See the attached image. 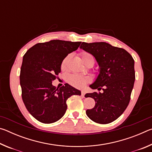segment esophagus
I'll return each mask as SVG.
<instances>
[{"instance_id": "34e87169", "label": "esophagus", "mask_w": 152, "mask_h": 152, "mask_svg": "<svg viewBox=\"0 0 152 152\" xmlns=\"http://www.w3.org/2000/svg\"><path fill=\"white\" fill-rule=\"evenodd\" d=\"M81 95H82V97H84V95H85V91H81Z\"/></svg>"}]
</instances>
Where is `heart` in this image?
<instances>
[{
	"label": "heart",
	"mask_w": 152,
	"mask_h": 152,
	"mask_svg": "<svg viewBox=\"0 0 152 152\" xmlns=\"http://www.w3.org/2000/svg\"><path fill=\"white\" fill-rule=\"evenodd\" d=\"M81 57L82 60L84 62H85V61L87 59L92 57V56L91 53H87V52H82L81 53ZM70 58V56H66V57L64 59L61 61V70H66L67 69V63H68V61ZM68 81L69 83H70L71 85H72L74 87H76V88H82L86 84L90 82V78L88 77L82 76L81 75H78V74H72V75H70L68 77Z\"/></svg>",
	"instance_id": "obj_1"
}]
</instances>
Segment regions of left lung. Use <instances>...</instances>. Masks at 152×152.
I'll use <instances>...</instances> for the list:
<instances>
[{"label": "left lung", "instance_id": "8db88e82", "mask_svg": "<svg viewBox=\"0 0 152 152\" xmlns=\"http://www.w3.org/2000/svg\"><path fill=\"white\" fill-rule=\"evenodd\" d=\"M80 48L93 56L100 67L99 76L90 87L103 91L86 94L85 97L96 102L93 109L86 110L87 116L100 124L111 123L129 103L135 79L134 60L124 49L106 42H82Z\"/></svg>", "mask_w": 152, "mask_h": 152}]
</instances>
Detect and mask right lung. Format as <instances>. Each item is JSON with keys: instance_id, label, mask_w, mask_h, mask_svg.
<instances>
[{"instance_id": "1", "label": "right lung", "mask_w": 152, "mask_h": 152, "mask_svg": "<svg viewBox=\"0 0 152 152\" xmlns=\"http://www.w3.org/2000/svg\"><path fill=\"white\" fill-rule=\"evenodd\" d=\"M80 43L51 40L37 43L24 55L20 72L22 99L28 111L39 121L49 124L60 119L66 111L67 99L81 94L68 84L60 88L52 85L61 72V61Z\"/></svg>"}]
</instances>
